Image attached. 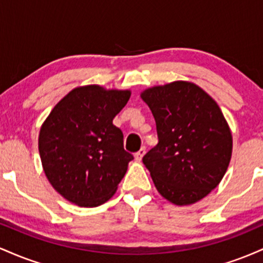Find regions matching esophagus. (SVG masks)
Returning a JSON list of instances; mask_svg holds the SVG:
<instances>
[{
    "label": "esophagus",
    "instance_id": "34e87169",
    "mask_svg": "<svg viewBox=\"0 0 263 263\" xmlns=\"http://www.w3.org/2000/svg\"><path fill=\"white\" fill-rule=\"evenodd\" d=\"M144 153H146V147L143 146L140 151H138V152H136V153H135V158H136V161H141L142 157L144 156Z\"/></svg>",
    "mask_w": 263,
    "mask_h": 263
}]
</instances>
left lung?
Listing matches in <instances>:
<instances>
[{"instance_id":"obj_1","label":"left lung","mask_w":263,"mask_h":263,"mask_svg":"<svg viewBox=\"0 0 263 263\" xmlns=\"http://www.w3.org/2000/svg\"><path fill=\"white\" fill-rule=\"evenodd\" d=\"M141 98L158 135L142 161L159 194L177 205L206 197L224 177L232 152L230 128L218 104L186 81L152 87Z\"/></svg>"}]
</instances>
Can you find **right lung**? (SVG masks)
<instances>
[{
	"label": "right lung",
	"mask_w": 263,
	"mask_h": 263,
	"mask_svg": "<svg viewBox=\"0 0 263 263\" xmlns=\"http://www.w3.org/2000/svg\"><path fill=\"white\" fill-rule=\"evenodd\" d=\"M128 90L77 87L54 106L39 132V155L48 180L79 206H99L116 192L134 156L112 123Z\"/></svg>",
	"instance_id": "right-lung-1"
}]
</instances>
